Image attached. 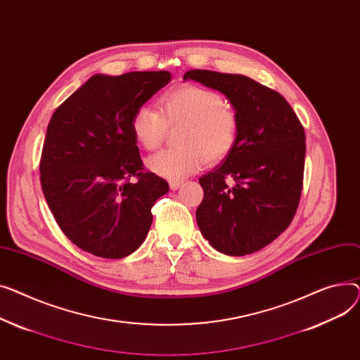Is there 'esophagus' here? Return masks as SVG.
I'll list each match as a JSON object with an SVG mask.
<instances>
[{"mask_svg":"<svg viewBox=\"0 0 360 360\" xmlns=\"http://www.w3.org/2000/svg\"><path fill=\"white\" fill-rule=\"evenodd\" d=\"M184 184V181H180V180H172L170 181V188L172 190H177L179 187H181Z\"/></svg>","mask_w":360,"mask_h":360,"instance_id":"esophagus-1","label":"esophagus"}]
</instances>
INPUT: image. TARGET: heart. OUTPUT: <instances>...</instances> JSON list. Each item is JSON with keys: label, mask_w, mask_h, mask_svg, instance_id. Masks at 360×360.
I'll list each match as a JSON object with an SVG mask.
<instances>
[{"label": "heart", "mask_w": 360, "mask_h": 360, "mask_svg": "<svg viewBox=\"0 0 360 360\" xmlns=\"http://www.w3.org/2000/svg\"><path fill=\"white\" fill-rule=\"evenodd\" d=\"M177 124V146L146 160L154 173L170 180L193 174L206 160H224L238 136V117L232 105L219 93L196 84L165 91L158 98V112L146 105L139 108L132 116L131 131L143 150L153 151L161 145L167 128Z\"/></svg>", "instance_id": "obj_1"}]
</instances>
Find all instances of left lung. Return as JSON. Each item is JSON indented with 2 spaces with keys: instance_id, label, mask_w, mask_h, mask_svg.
<instances>
[{
  "instance_id": "obj_1",
  "label": "left lung",
  "mask_w": 360,
  "mask_h": 360,
  "mask_svg": "<svg viewBox=\"0 0 360 360\" xmlns=\"http://www.w3.org/2000/svg\"><path fill=\"white\" fill-rule=\"evenodd\" d=\"M183 78L225 94L238 117L232 151L199 179V229L224 255H251L276 240L297 214L305 167L304 126L282 94L245 75L192 70Z\"/></svg>"
}]
</instances>
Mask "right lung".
<instances>
[{"label": "right lung", "mask_w": 360, "mask_h": 360, "mask_svg": "<svg viewBox=\"0 0 360 360\" xmlns=\"http://www.w3.org/2000/svg\"><path fill=\"white\" fill-rule=\"evenodd\" d=\"M170 79L167 71L93 75L51 117L41 190L63 234L97 257L132 255L170 188L143 167L131 131L134 113Z\"/></svg>", "instance_id": "1"}]
</instances>
